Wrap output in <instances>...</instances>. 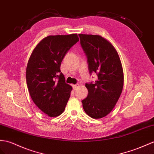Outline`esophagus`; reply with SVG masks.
<instances>
[{"mask_svg":"<svg viewBox=\"0 0 154 154\" xmlns=\"http://www.w3.org/2000/svg\"><path fill=\"white\" fill-rule=\"evenodd\" d=\"M72 86H73V88L74 90H76V89L79 87V84H77V85H72Z\"/></svg>","mask_w":154,"mask_h":154,"instance_id":"1","label":"esophagus"}]
</instances>
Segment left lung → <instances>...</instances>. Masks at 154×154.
Instances as JSON below:
<instances>
[{"label":"left lung","mask_w":154,"mask_h":154,"mask_svg":"<svg viewBox=\"0 0 154 154\" xmlns=\"http://www.w3.org/2000/svg\"><path fill=\"white\" fill-rule=\"evenodd\" d=\"M81 45L87 57L90 73H96L95 83H86L88 94L82 101L84 111L91 118H103L111 112L121 95L124 72L116 49L100 35L79 34Z\"/></svg>","instance_id":"obj_1"}]
</instances>
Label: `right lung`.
Returning <instances> with one entry per match:
<instances>
[{
	"instance_id": "right-lung-1",
	"label": "right lung",
	"mask_w": 154,
	"mask_h": 154,
	"mask_svg": "<svg viewBox=\"0 0 154 154\" xmlns=\"http://www.w3.org/2000/svg\"><path fill=\"white\" fill-rule=\"evenodd\" d=\"M77 34L48 36L38 43L29 58L26 84L37 107L50 117L64 112L72 87L60 72L65 54L79 42Z\"/></svg>"
}]
</instances>
